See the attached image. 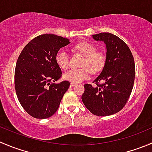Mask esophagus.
<instances>
[{"label":"esophagus","instance_id":"1","mask_svg":"<svg viewBox=\"0 0 152 152\" xmlns=\"http://www.w3.org/2000/svg\"><path fill=\"white\" fill-rule=\"evenodd\" d=\"M77 85V84L76 83H75V82H70V87H73V86H76V85Z\"/></svg>","mask_w":152,"mask_h":152}]
</instances>
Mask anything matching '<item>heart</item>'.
Segmentation results:
<instances>
[{"mask_svg":"<svg viewBox=\"0 0 152 152\" xmlns=\"http://www.w3.org/2000/svg\"><path fill=\"white\" fill-rule=\"evenodd\" d=\"M74 50L84 56L80 64L82 67L71 69L64 73L63 78L65 80L79 83L90 77L91 71L92 73H96L104 67L106 59L105 54L102 51L96 50L94 44L88 42H79L74 46ZM55 59L60 68L66 70L69 67L70 61L65 50H58L56 54Z\"/></svg>","mask_w":152,"mask_h":152,"instance_id":"1","label":"heart"}]
</instances>
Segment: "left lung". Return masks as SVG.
<instances>
[{"label":"left lung","mask_w":152,"mask_h":152,"mask_svg":"<svg viewBox=\"0 0 152 152\" xmlns=\"http://www.w3.org/2000/svg\"><path fill=\"white\" fill-rule=\"evenodd\" d=\"M92 37L94 40L102 41L105 44L106 60L102 71L94 81L95 86L84 85L82 100L94 115H112L123 109L133 89L134 57L128 45L117 35L102 32Z\"/></svg>","instance_id":"1"}]
</instances>
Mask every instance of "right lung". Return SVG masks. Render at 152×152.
<instances>
[{
    "mask_svg": "<svg viewBox=\"0 0 152 152\" xmlns=\"http://www.w3.org/2000/svg\"><path fill=\"white\" fill-rule=\"evenodd\" d=\"M70 40L53 34L35 37L20 53L15 70V88L23 108L32 117H50L59 107L70 82H54L61 76L55 56Z\"/></svg>",
    "mask_w": 152,
    "mask_h": 152,
    "instance_id": "add662e5",
    "label": "right lung"
}]
</instances>
